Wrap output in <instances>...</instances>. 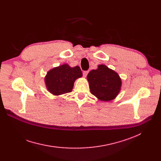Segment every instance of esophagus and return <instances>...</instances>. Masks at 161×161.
I'll return each instance as SVG.
<instances>
[{
    "label": "esophagus",
    "instance_id": "obj_1",
    "mask_svg": "<svg viewBox=\"0 0 161 161\" xmlns=\"http://www.w3.org/2000/svg\"><path fill=\"white\" fill-rule=\"evenodd\" d=\"M87 74H88V71L87 70H86V71H83V75L84 76V77H86L87 76Z\"/></svg>",
    "mask_w": 161,
    "mask_h": 161
}]
</instances>
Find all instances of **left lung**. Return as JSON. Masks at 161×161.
<instances>
[{"label": "left lung", "mask_w": 161, "mask_h": 161, "mask_svg": "<svg viewBox=\"0 0 161 161\" xmlns=\"http://www.w3.org/2000/svg\"><path fill=\"white\" fill-rule=\"evenodd\" d=\"M87 79L91 94L100 100H112L121 90V80L119 75L106 65L100 64L97 70L90 71Z\"/></svg>", "instance_id": "obj_1"}]
</instances>
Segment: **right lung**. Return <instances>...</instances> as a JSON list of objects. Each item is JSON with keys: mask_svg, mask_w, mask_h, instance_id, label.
Instances as JSON below:
<instances>
[{"mask_svg": "<svg viewBox=\"0 0 161 161\" xmlns=\"http://www.w3.org/2000/svg\"><path fill=\"white\" fill-rule=\"evenodd\" d=\"M81 76L82 72L78 66L72 68L64 64L50 70L45 78V83L51 93L60 95L71 92L75 80Z\"/></svg>", "mask_w": 161, "mask_h": 161, "instance_id": "add662e5", "label": "right lung"}]
</instances>
